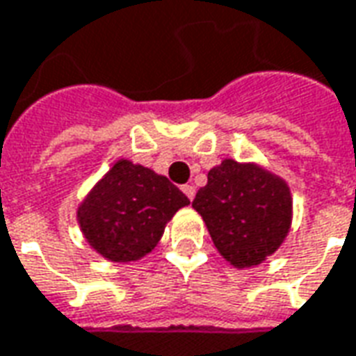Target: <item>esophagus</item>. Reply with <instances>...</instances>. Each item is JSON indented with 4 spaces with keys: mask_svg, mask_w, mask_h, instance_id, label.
I'll list each match as a JSON object with an SVG mask.
<instances>
[{
    "mask_svg": "<svg viewBox=\"0 0 356 356\" xmlns=\"http://www.w3.org/2000/svg\"><path fill=\"white\" fill-rule=\"evenodd\" d=\"M182 191L186 193V195H188V199H190V201H193V197H195V188H193L191 184H186V186L182 188Z\"/></svg>",
    "mask_w": 356,
    "mask_h": 356,
    "instance_id": "1",
    "label": "esophagus"
}]
</instances>
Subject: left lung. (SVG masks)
<instances>
[{"mask_svg":"<svg viewBox=\"0 0 356 356\" xmlns=\"http://www.w3.org/2000/svg\"><path fill=\"white\" fill-rule=\"evenodd\" d=\"M193 209L214 247L238 268L261 264L278 249L291 226L293 201L287 184L254 163L224 159L207 174Z\"/></svg>","mask_w":356,"mask_h":356,"instance_id":"obj_1","label":"left lung"}]
</instances>
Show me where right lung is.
I'll use <instances>...</instances> for the list:
<instances>
[{"mask_svg":"<svg viewBox=\"0 0 356 356\" xmlns=\"http://www.w3.org/2000/svg\"><path fill=\"white\" fill-rule=\"evenodd\" d=\"M190 205L166 176L117 161L78 207V224L86 241L113 263H132L151 253L166 222Z\"/></svg>","mask_w":356,"mask_h":356,"instance_id":"right-lung-1","label":"right lung"}]
</instances>
